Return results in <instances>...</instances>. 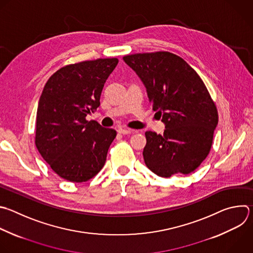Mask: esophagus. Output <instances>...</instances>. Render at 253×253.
<instances>
[{"label": "esophagus", "mask_w": 253, "mask_h": 253, "mask_svg": "<svg viewBox=\"0 0 253 253\" xmlns=\"http://www.w3.org/2000/svg\"><path fill=\"white\" fill-rule=\"evenodd\" d=\"M118 132L120 134H130V133H134L135 130H132V129H129V128H119Z\"/></svg>", "instance_id": "obj_1"}]
</instances>
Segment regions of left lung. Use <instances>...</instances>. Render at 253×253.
<instances>
[{
	"mask_svg": "<svg viewBox=\"0 0 253 253\" xmlns=\"http://www.w3.org/2000/svg\"><path fill=\"white\" fill-rule=\"evenodd\" d=\"M149 102L166 125L163 135L147 131L144 161L163 178L194 172L209 155L218 122L216 106L200 75L169 51L125 55Z\"/></svg>",
	"mask_w": 253,
	"mask_h": 253,
	"instance_id": "obj_1",
	"label": "left lung"
}]
</instances>
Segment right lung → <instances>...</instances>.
<instances>
[{
    "mask_svg": "<svg viewBox=\"0 0 253 253\" xmlns=\"http://www.w3.org/2000/svg\"><path fill=\"white\" fill-rule=\"evenodd\" d=\"M118 58L68 64L54 72L40 97L36 146L60 178L86 182L103 168L117 133L86 116L100 105L104 83Z\"/></svg>",
    "mask_w": 253,
    "mask_h": 253,
    "instance_id": "1",
    "label": "right lung"
}]
</instances>
